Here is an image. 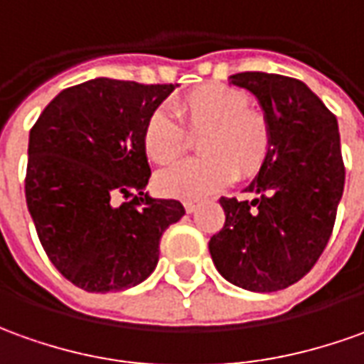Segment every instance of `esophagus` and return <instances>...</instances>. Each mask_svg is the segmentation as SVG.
I'll list each match as a JSON object with an SVG mask.
<instances>
[{
	"label": "esophagus",
	"instance_id": "esophagus-1",
	"mask_svg": "<svg viewBox=\"0 0 364 364\" xmlns=\"http://www.w3.org/2000/svg\"><path fill=\"white\" fill-rule=\"evenodd\" d=\"M183 205H185V211H187V213H195L197 207H199V201H185Z\"/></svg>",
	"mask_w": 364,
	"mask_h": 364
}]
</instances>
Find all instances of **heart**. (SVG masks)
<instances>
[{
	"mask_svg": "<svg viewBox=\"0 0 364 364\" xmlns=\"http://www.w3.org/2000/svg\"><path fill=\"white\" fill-rule=\"evenodd\" d=\"M175 111H151L143 125V149L155 163H171L189 147L187 133L201 139V157L163 169L155 177L161 195L175 199H201L233 181L251 179L273 151V133L265 113L251 107L243 89L207 83L177 99ZM186 129L183 130L182 127Z\"/></svg>",
	"mask_w": 364,
	"mask_h": 364,
	"instance_id": "b5f03b06",
	"label": "heart"
}]
</instances>
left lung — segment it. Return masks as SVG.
<instances>
[{
  "instance_id": "obj_1",
  "label": "left lung",
  "mask_w": 364,
  "mask_h": 364,
  "mask_svg": "<svg viewBox=\"0 0 364 364\" xmlns=\"http://www.w3.org/2000/svg\"><path fill=\"white\" fill-rule=\"evenodd\" d=\"M231 83L259 99L273 151L245 189L253 201L219 199L225 225L209 253L229 283L273 293L303 279L331 239L345 189L338 123L299 79L245 71Z\"/></svg>"
}]
</instances>
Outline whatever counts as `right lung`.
I'll return each instance as SVG.
<instances>
[{
	"mask_svg": "<svg viewBox=\"0 0 364 364\" xmlns=\"http://www.w3.org/2000/svg\"><path fill=\"white\" fill-rule=\"evenodd\" d=\"M173 89L91 79L63 89L29 131L27 209L49 261L83 291L143 283L165 229L185 215L179 201L145 193L143 125Z\"/></svg>",
	"mask_w": 364,
	"mask_h": 364,
	"instance_id": "right-lung-1",
	"label": "right lung"
}]
</instances>
